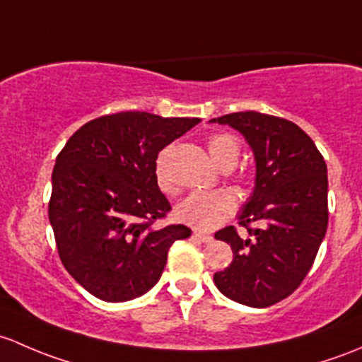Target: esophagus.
<instances>
[{"mask_svg":"<svg viewBox=\"0 0 362 362\" xmlns=\"http://www.w3.org/2000/svg\"><path fill=\"white\" fill-rule=\"evenodd\" d=\"M193 235L199 238L200 242H204V244H211V242L214 240L212 235H209V233H206V232H200V230H193Z\"/></svg>","mask_w":362,"mask_h":362,"instance_id":"1","label":"esophagus"}]
</instances>
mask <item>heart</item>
Returning <instances> with one entry per match:
<instances>
[{
	"instance_id": "1",
	"label": "heart",
	"mask_w": 362,
	"mask_h": 362,
	"mask_svg": "<svg viewBox=\"0 0 362 362\" xmlns=\"http://www.w3.org/2000/svg\"><path fill=\"white\" fill-rule=\"evenodd\" d=\"M207 150L214 163L221 169H232L238 162L240 148L237 139L230 134H212L207 141ZM169 148L160 151L155 163V177L160 189L165 193H174V185L169 180L165 169V158ZM235 197L228 189H211V192H193L181 200L176 207V218L185 225L197 230H212L221 225L225 219L235 211Z\"/></svg>"
}]
</instances>
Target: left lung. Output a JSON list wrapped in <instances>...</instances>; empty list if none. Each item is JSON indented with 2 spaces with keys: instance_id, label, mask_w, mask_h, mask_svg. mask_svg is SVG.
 Instances as JSON below:
<instances>
[{
  "instance_id": "left-lung-1",
  "label": "left lung",
  "mask_w": 362,
  "mask_h": 362,
  "mask_svg": "<svg viewBox=\"0 0 362 362\" xmlns=\"http://www.w3.org/2000/svg\"><path fill=\"white\" fill-rule=\"evenodd\" d=\"M211 122L230 125L255 153L256 181L235 226L214 233L230 244L233 262L214 274L226 298L264 308L288 298L314 264L327 228V167L296 124L258 111Z\"/></svg>"
}]
</instances>
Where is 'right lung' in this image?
I'll return each instance as SVG.
<instances>
[{
    "mask_svg": "<svg viewBox=\"0 0 362 362\" xmlns=\"http://www.w3.org/2000/svg\"><path fill=\"white\" fill-rule=\"evenodd\" d=\"M199 118L122 111L76 130L55 158L48 219L59 258L71 277L111 303L148 293L167 252L192 235L185 225L155 228L170 211L155 163Z\"/></svg>",
    "mask_w": 362,
    "mask_h": 362,
    "instance_id": "obj_1",
    "label": "right lung"
}]
</instances>
